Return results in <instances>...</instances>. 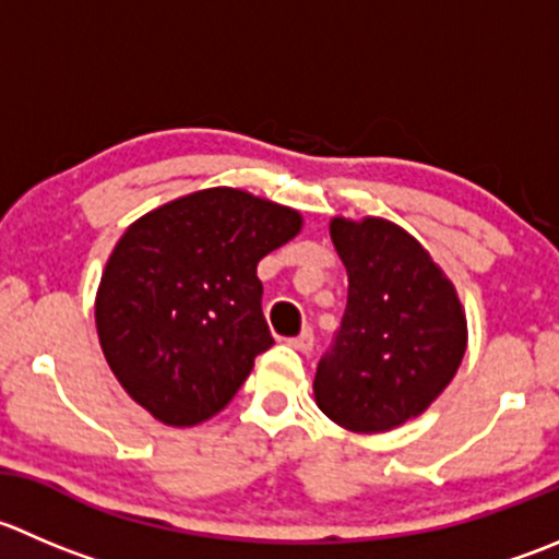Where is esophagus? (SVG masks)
I'll list each match as a JSON object with an SVG mask.
<instances>
[{"label":"esophagus","mask_w":559,"mask_h":559,"mask_svg":"<svg viewBox=\"0 0 559 559\" xmlns=\"http://www.w3.org/2000/svg\"><path fill=\"white\" fill-rule=\"evenodd\" d=\"M289 346H295L297 352H302V355H308V352L313 349V333H311V330H302L300 335H295V338H289Z\"/></svg>","instance_id":"34e87169"}]
</instances>
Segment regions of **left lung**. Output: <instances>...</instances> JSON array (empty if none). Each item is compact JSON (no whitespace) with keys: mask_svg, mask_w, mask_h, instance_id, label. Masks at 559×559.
I'll return each instance as SVG.
<instances>
[{"mask_svg":"<svg viewBox=\"0 0 559 559\" xmlns=\"http://www.w3.org/2000/svg\"><path fill=\"white\" fill-rule=\"evenodd\" d=\"M349 275L341 330L313 377L319 409L344 429L379 435L424 415L467 349L456 286L393 221H330Z\"/></svg>","mask_w":559,"mask_h":559,"instance_id":"left-lung-1","label":"left lung"}]
</instances>
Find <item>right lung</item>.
<instances>
[{
  "instance_id": "add662e5",
  "label": "right lung",
  "mask_w": 559,
  "mask_h": 559,
  "mask_svg": "<svg viewBox=\"0 0 559 559\" xmlns=\"http://www.w3.org/2000/svg\"><path fill=\"white\" fill-rule=\"evenodd\" d=\"M302 229L297 210L204 188L124 229L95 295L100 349L124 393L166 426L218 415L273 346L259 259Z\"/></svg>"
}]
</instances>
